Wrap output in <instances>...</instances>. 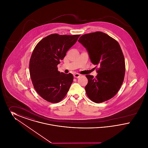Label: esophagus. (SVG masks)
I'll return each mask as SVG.
<instances>
[{"instance_id":"1","label":"esophagus","mask_w":148,"mask_h":148,"mask_svg":"<svg viewBox=\"0 0 148 148\" xmlns=\"http://www.w3.org/2000/svg\"><path fill=\"white\" fill-rule=\"evenodd\" d=\"M80 74H78V73H75L74 74V77H80Z\"/></svg>"}]
</instances>
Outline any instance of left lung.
Masks as SVG:
<instances>
[{
    "label": "left lung",
    "instance_id": "obj_1",
    "mask_svg": "<svg viewBox=\"0 0 148 148\" xmlns=\"http://www.w3.org/2000/svg\"><path fill=\"white\" fill-rule=\"evenodd\" d=\"M78 41L86 48L91 62L97 68L95 77L86 75L87 96L96 103L112 98L123 84L125 72V59L119 42L101 32L83 35Z\"/></svg>",
    "mask_w": 148,
    "mask_h": 148
}]
</instances>
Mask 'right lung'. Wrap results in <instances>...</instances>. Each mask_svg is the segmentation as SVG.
Masks as SVG:
<instances>
[{"mask_svg": "<svg viewBox=\"0 0 148 148\" xmlns=\"http://www.w3.org/2000/svg\"><path fill=\"white\" fill-rule=\"evenodd\" d=\"M80 36L50 34L42 39L33 50L29 62L30 78L36 92L48 102H60L69 90L73 74L60 73L57 65Z\"/></svg>", "mask_w": 148, "mask_h": 148, "instance_id": "right-lung-1", "label": "right lung"}]
</instances>
